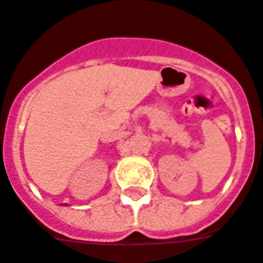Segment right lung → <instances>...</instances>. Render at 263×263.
<instances>
[{"mask_svg": "<svg viewBox=\"0 0 263 263\" xmlns=\"http://www.w3.org/2000/svg\"><path fill=\"white\" fill-rule=\"evenodd\" d=\"M64 204H65V203H64ZM65 206H68V204H65Z\"/></svg>", "mask_w": 263, "mask_h": 263, "instance_id": "add662e5", "label": "right lung"}]
</instances>
